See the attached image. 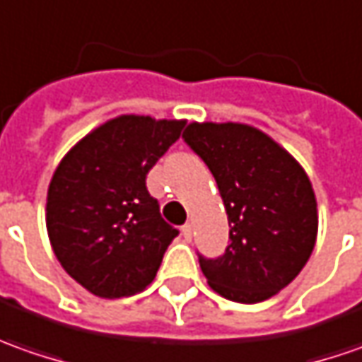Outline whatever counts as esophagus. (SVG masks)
I'll use <instances>...</instances> for the list:
<instances>
[{
    "instance_id": "esophagus-1",
    "label": "esophagus",
    "mask_w": 362,
    "mask_h": 362,
    "mask_svg": "<svg viewBox=\"0 0 362 362\" xmlns=\"http://www.w3.org/2000/svg\"><path fill=\"white\" fill-rule=\"evenodd\" d=\"M182 236H184V240H192V224L182 226Z\"/></svg>"
}]
</instances>
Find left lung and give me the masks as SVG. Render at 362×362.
I'll return each instance as SVG.
<instances>
[{"mask_svg": "<svg viewBox=\"0 0 362 362\" xmlns=\"http://www.w3.org/2000/svg\"><path fill=\"white\" fill-rule=\"evenodd\" d=\"M182 136L212 172L228 214L226 252L200 256L210 288L244 305L281 293L317 243V196L305 168L248 124L190 122Z\"/></svg>", "mask_w": 362, "mask_h": 362, "instance_id": "1", "label": "left lung"}]
</instances>
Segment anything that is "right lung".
<instances>
[{
  "mask_svg": "<svg viewBox=\"0 0 362 362\" xmlns=\"http://www.w3.org/2000/svg\"><path fill=\"white\" fill-rule=\"evenodd\" d=\"M184 119L124 114L86 134L47 188L45 226L59 264L88 293L119 298L156 279L178 230L160 216L146 176Z\"/></svg>",
  "mask_w": 362,
  "mask_h": 362,
  "instance_id": "add662e5",
  "label": "right lung"
}]
</instances>
